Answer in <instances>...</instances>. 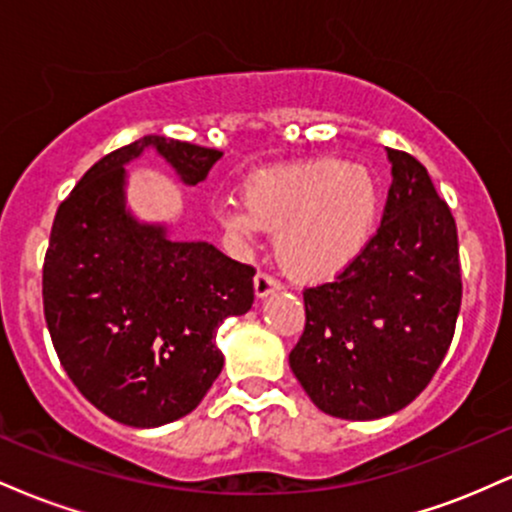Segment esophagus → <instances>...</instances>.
<instances>
[{
    "label": "esophagus",
    "instance_id": "obj_1",
    "mask_svg": "<svg viewBox=\"0 0 512 512\" xmlns=\"http://www.w3.org/2000/svg\"><path fill=\"white\" fill-rule=\"evenodd\" d=\"M274 291H279V281L272 279L269 274L257 272V276H255V296L257 298H267L269 293H274Z\"/></svg>",
    "mask_w": 512,
    "mask_h": 512
}]
</instances>
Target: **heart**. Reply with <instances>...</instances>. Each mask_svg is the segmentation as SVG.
<instances>
[{
    "label": "heart",
    "mask_w": 512,
    "mask_h": 512,
    "mask_svg": "<svg viewBox=\"0 0 512 512\" xmlns=\"http://www.w3.org/2000/svg\"><path fill=\"white\" fill-rule=\"evenodd\" d=\"M380 214V187L368 168L339 158H310L260 170L243 185V204L216 209L221 228L248 248L257 228L274 231L286 274L325 281L366 250Z\"/></svg>",
    "instance_id": "heart-1"
}]
</instances>
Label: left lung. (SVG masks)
I'll use <instances>...</instances> for the list:
<instances>
[{
    "label": "left lung",
    "mask_w": 512,
    "mask_h": 512,
    "mask_svg": "<svg viewBox=\"0 0 512 512\" xmlns=\"http://www.w3.org/2000/svg\"><path fill=\"white\" fill-rule=\"evenodd\" d=\"M378 233L332 284L305 289L289 366L325 414L375 421L414 402L448 354L462 303L457 226L428 170L387 149Z\"/></svg>",
    "instance_id": "8db88e82"
}]
</instances>
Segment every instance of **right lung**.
I'll list each match as a JSON object with an SVG mask.
<instances>
[{"instance_id":"right-lung-1","label":"right lung","mask_w":512,"mask_h":512,"mask_svg":"<svg viewBox=\"0 0 512 512\" xmlns=\"http://www.w3.org/2000/svg\"><path fill=\"white\" fill-rule=\"evenodd\" d=\"M154 151L192 187L223 151L146 134L86 170L57 209L43 267L62 368L113 421L156 428L197 409L219 378L216 330L255 301L252 267L127 204V166Z\"/></svg>"}]
</instances>
